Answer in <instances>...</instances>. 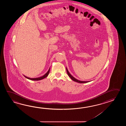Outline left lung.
Returning <instances> with one entry per match:
<instances>
[{"label": "left lung", "instance_id": "1", "mask_svg": "<svg viewBox=\"0 0 126 126\" xmlns=\"http://www.w3.org/2000/svg\"><path fill=\"white\" fill-rule=\"evenodd\" d=\"M66 70H67V74L68 75V76H69L70 78H71V79L72 80H73V81H76V82H78V83H87V82H88L89 81H80V80H78L77 79L73 77H72V75L70 74V73L69 72H68V70L67 69V68H66Z\"/></svg>", "mask_w": 126, "mask_h": 126}]
</instances>
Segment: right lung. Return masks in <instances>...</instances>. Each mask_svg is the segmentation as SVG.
Returning <instances> with one entry per match:
<instances>
[{"label":"right lung","instance_id":"obj_1","mask_svg":"<svg viewBox=\"0 0 126 126\" xmlns=\"http://www.w3.org/2000/svg\"><path fill=\"white\" fill-rule=\"evenodd\" d=\"M49 71H50V68L49 69L48 71L47 72V73H46V74H45L43 76H42V77H40V78H28V77H26V76H24V77H25V78H27V79H30V80H42V79H44V78H46V77H47L48 76V73H49Z\"/></svg>","mask_w":126,"mask_h":126}]
</instances>
